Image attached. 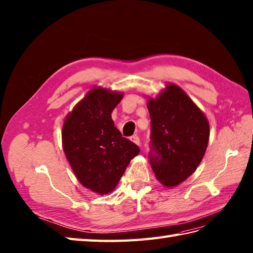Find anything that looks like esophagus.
Masks as SVG:
<instances>
[{"instance_id": "1", "label": "esophagus", "mask_w": 253, "mask_h": 253, "mask_svg": "<svg viewBox=\"0 0 253 253\" xmlns=\"http://www.w3.org/2000/svg\"><path fill=\"white\" fill-rule=\"evenodd\" d=\"M130 140L132 141L133 143H136L137 145H140V139H139V137L137 136V134H133V136H131Z\"/></svg>"}]
</instances>
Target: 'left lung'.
I'll return each instance as SVG.
<instances>
[{
  "mask_svg": "<svg viewBox=\"0 0 253 253\" xmlns=\"http://www.w3.org/2000/svg\"><path fill=\"white\" fill-rule=\"evenodd\" d=\"M146 107L151 117L150 164L157 180L167 187L185 181L206 152L209 123L191 98L168 83Z\"/></svg>",
  "mask_w": 253,
  "mask_h": 253,
  "instance_id": "left-lung-1",
  "label": "left lung"
}]
</instances>
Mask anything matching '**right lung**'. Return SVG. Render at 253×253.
<instances>
[{"instance_id":"1","label":"right lung","mask_w":253,"mask_h":253,"mask_svg":"<svg viewBox=\"0 0 253 253\" xmlns=\"http://www.w3.org/2000/svg\"><path fill=\"white\" fill-rule=\"evenodd\" d=\"M124 93L95 87L64 120L62 145L76 178L100 195L112 192L139 146L122 136L111 117Z\"/></svg>"}]
</instances>
